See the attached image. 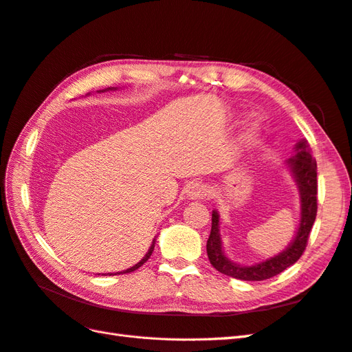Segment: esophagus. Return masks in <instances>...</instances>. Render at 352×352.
<instances>
[{
    "label": "esophagus",
    "mask_w": 352,
    "mask_h": 352,
    "mask_svg": "<svg viewBox=\"0 0 352 352\" xmlns=\"http://www.w3.org/2000/svg\"><path fill=\"white\" fill-rule=\"evenodd\" d=\"M190 199H204L208 195V188L206 185H201V184H194L190 185L188 189V194H186Z\"/></svg>",
    "instance_id": "esophagus-1"
}]
</instances>
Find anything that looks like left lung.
Here are the masks:
<instances>
[{
	"instance_id": "1",
	"label": "left lung",
	"mask_w": 352,
	"mask_h": 352,
	"mask_svg": "<svg viewBox=\"0 0 352 352\" xmlns=\"http://www.w3.org/2000/svg\"><path fill=\"white\" fill-rule=\"evenodd\" d=\"M286 164L291 167L301 194V223L295 239L283 252L270 260L255 265H239L232 263L221 251L219 214L217 211H212L211 232L207 241V255L211 265L217 272L241 280H265L273 278V276H278L301 258L317 216V164L305 141L296 145V155L286 160Z\"/></svg>"
}]
</instances>
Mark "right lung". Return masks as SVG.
<instances>
[{
    "instance_id": "add662e5",
    "label": "right lung",
    "mask_w": 352,
    "mask_h": 352,
    "mask_svg": "<svg viewBox=\"0 0 352 352\" xmlns=\"http://www.w3.org/2000/svg\"><path fill=\"white\" fill-rule=\"evenodd\" d=\"M154 243H155V241L153 242V245H151V248H150V251H148L146 254H145V257L140 261V263H138V264H135L133 265V267H131V269H127V270H124V272H120V273H131V272H135L136 269H140L141 267V265L148 260V258H150L151 257V254H153V251H154ZM120 273H117V274H120ZM111 274V273H110Z\"/></svg>"
}]
</instances>
